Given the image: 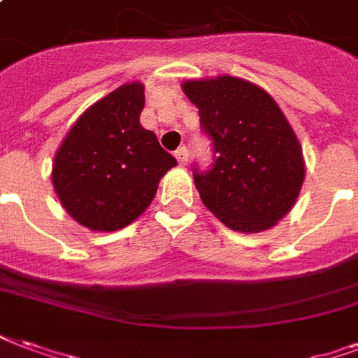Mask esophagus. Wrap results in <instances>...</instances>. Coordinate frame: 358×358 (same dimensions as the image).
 <instances>
[{
	"instance_id": "obj_1",
	"label": "esophagus",
	"mask_w": 358,
	"mask_h": 358,
	"mask_svg": "<svg viewBox=\"0 0 358 358\" xmlns=\"http://www.w3.org/2000/svg\"><path fill=\"white\" fill-rule=\"evenodd\" d=\"M176 158L177 162L181 164V166H185V164L189 162V149H187V147H179V149L176 150Z\"/></svg>"
}]
</instances>
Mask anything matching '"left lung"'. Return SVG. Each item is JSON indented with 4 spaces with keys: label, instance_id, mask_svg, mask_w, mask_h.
Returning a JSON list of instances; mask_svg holds the SVG:
<instances>
[{
    "label": "left lung",
    "instance_id": "1",
    "mask_svg": "<svg viewBox=\"0 0 358 358\" xmlns=\"http://www.w3.org/2000/svg\"><path fill=\"white\" fill-rule=\"evenodd\" d=\"M213 139V168L194 171L203 206L241 234L275 227L298 200L306 177L302 145L275 99L232 75L182 80Z\"/></svg>",
    "mask_w": 358,
    "mask_h": 358
}]
</instances>
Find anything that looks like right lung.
I'll list each match as a JSON object with an SVG mask.
<instances>
[{
	"label": "right lung",
	"mask_w": 358,
	"mask_h": 358,
	"mask_svg": "<svg viewBox=\"0 0 358 358\" xmlns=\"http://www.w3.org/2000/svg\"><path fill=\"white\" fill-rule=\"evenodd\" d=\"M145 85L126 83L83 113L52 162V187L69 217L92 232L138 219L177 160L145 130Z\"/></svg>",
	"instance_id": "right-lung-1"
}]
</instances>
